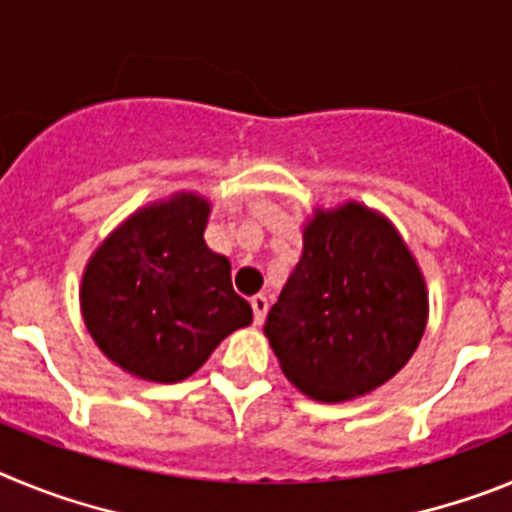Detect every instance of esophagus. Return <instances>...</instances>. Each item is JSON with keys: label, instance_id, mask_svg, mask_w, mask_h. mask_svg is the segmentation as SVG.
Segmentation results:
<instances>
[{"label": "esophagus", "instance_id": "34e87169", "mask_svg": "<svg viewBox=\"0 0 512 512\" xmlns=\"http://www.w3.org/2000/svg\"><path fill=\"white\" fill-rule=\"evenodd\" d=\"M251 307H253V323L261 325L266 318V310H269V300L264 295H253L251 297Z\"/></svg>", "mask_w": 512, "mask_h": 512}]
</instances>
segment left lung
I'll return each mask as SVG.
<instances>
[{
  "label": "left lung",
  "instance_id": "8db88e82",
  "mask_svg": "<svg viewBox=\"0 0 512 512\" xmlns=\"http://www.w3.org/2000/svg\"><path fill=\"white\" fill-rule=\"evenodd\" d=\"M428 323V287L390 217L348 200L315 207L302 256L269 310L264 336L284 377L318 402L390 382Z\"/></svg>",
  "mask_w": 512,
  "mask_h": 512
}]
</instances>
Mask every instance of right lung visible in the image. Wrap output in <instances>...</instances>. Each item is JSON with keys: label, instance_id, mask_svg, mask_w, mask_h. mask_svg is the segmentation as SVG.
I'll return each mask as SVG.
<instances>
[{"label": "right lung", "instance_id": "obj_1", "mask_svg": "<svg viewBox=\"0 0 512 512\" xmlns=\"http://www.w3.org/2000/svg\"><path fill=\"white\" fill-rule=\"evenodd\" d=\"M212 205L174 192L138 207L89 256L81 274V318L112 364L138 379L192 377L253 310L233 289L230 261L210 251Z\"/></svg>", "mask_w": 512, "mask_h": 512}]
</instances>
